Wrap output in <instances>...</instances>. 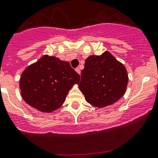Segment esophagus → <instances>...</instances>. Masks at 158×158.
I'll return each instance as SVG.
<instances>
[{
	"label": "esophagus",
	"instance_id": "obj_1",
	"mask_svg": "<svg viewBox=\"0 0 158 158\" xmlns=\"http://www.w3.org/2000/svg\"><path fill=\"white\" fill-rule=\"evenodd\" d=\"M76 72H77V73H78L79 74H81V70H80V69H79V68H77V69H76Z\"/></svg>",
	"mask_w": 158,
	"mask_h": 158
}]
</instances>
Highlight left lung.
I'll return each mask as SVG.
<instances>
[{
    "mask_svg": "<svg viewBox=\"0 0 158 158\" xmlns=\"http://www.w3.org/2000/svg\"><path fill=\"white\" fill-rule=\"evenodd\" d=\"M127 84L128 74L125 66L106 51L86 59L78 86L88 103L104 108L118 102L124 95Z\"/></svg>",
    "mask_w": 158,
    "mask_h": 158,
    "instance_id": "obj_1",
    "label": "left lung"
}]
</instances>
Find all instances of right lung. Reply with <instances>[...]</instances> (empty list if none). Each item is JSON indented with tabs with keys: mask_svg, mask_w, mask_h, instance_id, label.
<instances>
[{
	"mask_svg": "<svg viewBox=\"0 0 158 158\" xmlns=\"http://www.w3.org/2000/svg\"><path fill=\"white\" fill-rule=\"evenodd\" d=\"M79 81L80 75L69 62L44 55L22 73L19 89L27 104L51 113L63 105L69 91Z\"/></svg>",
	"mask_w": 158,
	"mask_h": 158,
	"instance_id": "obj_1",
	"label": "right lung"
}]
</instances>
